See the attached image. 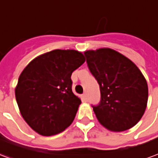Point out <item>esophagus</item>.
Returning <instances> with one entry per match:
<instances>
[{
  "label": "esophagus",
  "mask_w": 158,
  "mask_h": 158,
  "mask_svg": "<svg viewBox=\"0 0 158 158\" xmlns=\"http://www.w3.org/2000/svg\"><path fill=\"white\" fill-rule=\"evenodd\" d=\"M81 97H82V100L86 102V101H87V93H83V94H82V96H81Z\"/></svg>",
  "instance_id": "esophagus-1"
}]
</instances>
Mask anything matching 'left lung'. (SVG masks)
Masks as SVG:
<instances>
[{
	"mask_svg": "<svg viewBox=\"0 0 158 158\" xmlns=\"http://www.w3.org/2000/svg\"><path fill=\"white\" fill-rule=\"evenodd\" d=\"M84 55L99 84L101 100L93 106L98 120L115 132L135 126L148 100L147 82L141 71L130 59L109 48L87 50Z\"/></svg>",
	"mask_w": 158,
	"mask_h": 158,
	"instance_id": "left-lung-1",
	"label": "left lung"
}]
</instances>
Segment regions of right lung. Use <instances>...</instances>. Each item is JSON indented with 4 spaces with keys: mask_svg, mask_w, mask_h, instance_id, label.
<instances>
[{
    "mask_svg": "<svg viewBox=\"0 0 158 158\" xmlns=\"http://www.w3.org/2000/svg\"><path fill=\"white\" fill-rule=\"evenodd\" d=\"M84 62L77 50L55 49L33 59L22 71L16 100L24 120L37 133L54 135L73 122L81 101L72 93L71 77Z\"/></svg>",
    "mask_w": 158,
    "mask_h": 158,
    "instance_id": "add662e5",
    "label": "right lung"
}]
</instances>
